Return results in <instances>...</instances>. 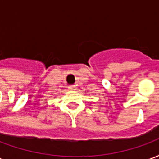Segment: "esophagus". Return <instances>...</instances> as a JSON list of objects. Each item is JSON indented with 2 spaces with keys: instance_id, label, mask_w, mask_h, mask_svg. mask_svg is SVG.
Here are the masks:
<instances>
[{
  "instance_id": "1",
  "label": "esophagus",
  "mask_w": 159,
  "mask_h": 159,
  "mask_svg": "<svg viewBox=\"0 0 159 159\" xmlns=\"http://www.w3.org/2000/svg\"><path fill=\"white\" fill-rule=\"evenodd\" d=\"M68 89H69L70 91H74V90L76 89V88L75 86H70L69 88H68Z\"/></svg>"
}]
</instances>
